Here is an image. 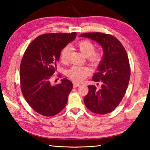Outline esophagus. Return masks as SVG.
<instances>
[{"instance_id": "34e87169", "label": "esophagus", "mask_w": 150, "mask_h": 150, "mask_svg": "<svg viewBox=\"0 0 150 150\" xmlns=\"http://www.w3.org/2000/svg\"><path fill=\"white\" fill-rule=\"evenodd\" d=\"M73 87L74 88H77V87H79L81 86V84L77 83V82H73Z\"/></svg>"}]
</instances>
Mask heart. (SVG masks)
Wrapping results in <instances>:
<instances>
[{
    "instance_id": "1",
    "label": "heart",
    "mask_w": 150,
    "mask_h": 150,
    "mask_svg": "<svg viewBox=\"0 0 150 150\" xmlns=\"http://www.w3.org/2000/svg\"><path fill=\"white\" fill-rule=\"evenodd\" d=\"M77 47L80 52L88 59L92 65L97 66L100 63L102 59V53L100 52H95V44L88 40H83L79 42ZM70 53V47L67 46L64 47L60 53V60L62 62H66L68 60ZM91 73V69L88 67H81L74 66L70 68L67 75L69 77L76 81H82L86 78L87 76Z\"/></svg>"
}]
</instances>
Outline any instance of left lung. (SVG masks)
<instances>
[{
    "instance_id": "1",
    "label": "left lung",
    "mask_w": 150,
    "mask_h": 150,
    "mask_svg": "<svg viewBox=\"0 0 150 150\" xmlns=\"http://www.w3.org/2000/svg\"><path fill=\"white\" fill-rule=\"evenodd\" d=\"M97 42L103 50V57L92 80L99 82V90L88 86L84 102L89 110L97 114L110 113L119 104L125 94L130 78L128 55L119 40L111 35L86 33L79 35ZM98 85V84H97Z\"/></svg>"
}]
</instances>
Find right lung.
<instances>
[{
  "label": "right lung",
  "mask_w": 150,
  "mask_h": 150,
  "mask_svg": "<svg viewBox=\"0 0 150 150\" xmlns=\"http://www.w3.org/2000/svg\"><path fill=\"white\" fill-rule=\"evenodd\" d=\"M77 33H47L35 39L25 52L20 66L22 93L28 104L40 115L52 117L67 104L73 88L64 78L59 84L51 83L60 52L75 39Z\"/></svg>",
  "instance_id": "1"
}]
</instances>
